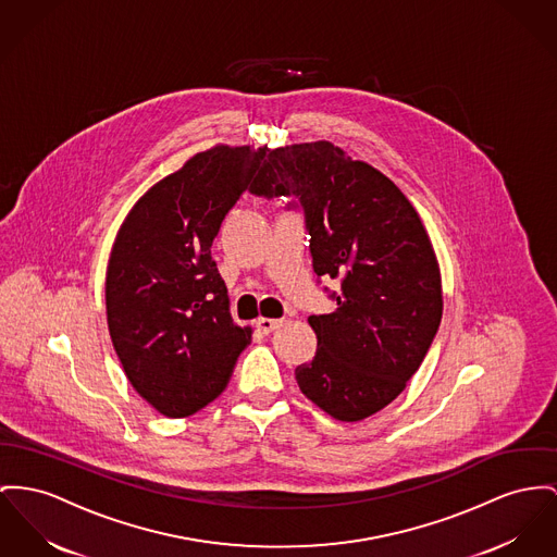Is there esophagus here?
Wrapping results in <instances>:
<instances>
[{"mask_svg":"<svg viewBox=\"0 0 557 557\" xmlns=\"http://www.w3.org/2000/svg\"><path fill=\"white\" fill-rule=\"evenodd\" d=\"M256 325H258V330H260L261 334H272L274 330H278L281 325H283V321L281 319H263L260 317L258 321H256Z\"/></svg>","mask_w":557,"mask_h":557,"instance_id":"esophagus-1","label":"esophagus"}]
</instances>
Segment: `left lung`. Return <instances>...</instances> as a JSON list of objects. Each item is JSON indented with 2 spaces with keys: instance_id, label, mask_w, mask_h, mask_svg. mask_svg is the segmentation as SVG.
I'll list each match as a JSON object with an SVG mask.
<instances>
[{
  "instance_id": "1",
  "label": "left lung",
  "mask_w": 557,
  "mask_h": 557,
  "mask_svg": "<svg viewBox=\"0 0 557 557\" xmlns=\"http://www.w3.org/2000/svg\"><path fill=\"white\" fill-rule=\"evenodd\" d=\"M251 194L296 196L317 276L337 278V308L308 317L317 355L299 391L335 420L357 422L406 388L440 330L442 274L404 191L330 141L272 149Z\"/></svg>"
}]
</instances>
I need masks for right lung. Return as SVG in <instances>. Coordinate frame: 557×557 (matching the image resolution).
Segmentation results:
<instances>
[{
	"mask_svg": "<svg viewBox=\"0 0 557 557\" xmlns=\"http://www.w3.org/2000/svg\"><path fill=\"white\" fill-rule=\"evenodd\" d=\"M268 148L191 156L137 200L113 240L108 327L133 388L169 418L191 416L230 382L251 327L230 317L211 245Z\"/></svg>",
	"mask_w": 557,
	"mask_h": 557,
	"instance_id": "add662e5",
	"label": "right lung"
}]
</instances>
